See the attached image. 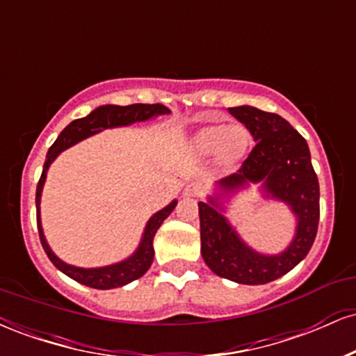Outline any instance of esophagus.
Returning a JSON list of instances; mask_svg holds the SVG:
<instances>
[{"mask_svg":"<svg viewBox=\"0 0 356 356\" xmlns=\"http://www.w3.org/2000/svg\"><path fill=\"white\" fill-rule=\"evenodd\" d=\"M201 194L202 187L199 186V184H189V186H186V189H184V195H186V197H199Z\"/></svg>","mask_w":356,"mask_h":356,"instance_id":"esophagus-1","label":"esophagus"}]
</instances>
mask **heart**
<instances>
[{
  "label": "heart",
  "mask_w": 356,
  "mask_h": 356,
  "mask_svg": "<svg viewBox=\"0 0 356 356\" xmlns=\"http://www.w3.org/2000/svg\"><path fill=\"white\" fill-rule=\"evenodd\" d=\"M192 144L202 155L218 152L220 164L231 165L246 154L249 134L241 125H209L195 134Z\"/></svg>",
  "instance_id": "heart-1"
}]
</instances>
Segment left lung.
<instances>
[{
  "label": "left lung",
  "mask_w": 356,
  "mask_h": 356,
  "mask_svg": "<svg viewBox=\"0 0 356 356\" xmlns=\"http://www.w3.org/2000/svg\"><path fill=\"white\" fill-rule=\"evenodd\" d=\"M229 113L246 125L256 145L238 172L220 179L224 194L263 182L266 195L283 201L295 212V239L283 252L261 254L239 238L220 214L219 197L199 202L201 252L212 273L239 284H266L291 271L312 249L320 220V184L312 165L308 144L277 113L243 105Z\"/></svg>",
  "instance_id": "obj_1"
}]
</instances>
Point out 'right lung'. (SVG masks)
Wrapping results in <instances>:
<instances>
[{
  "instance_id": "obj_1",
  "label": "right lung",
  "mask_w": 356,
  "mask_h": 356,
  "mask_svg": "<svg viewBox=\"0 0 356 356\" xmlns=\"http://www.w3.org/2000/svg\"><path fill=\"white\" fill-rule=\"evenodd\" d=\"M165 113H170V110L161 104H134L127 105V107H120V105H102V107L93 110L90 115L83 118H76L72 124L65 127V129L61 130L58 138L55 140V144H53L50 147V150H48L42 177H40L38 186H36V224H38L40 241H42V246L44 249V252H47V256L50 257L51 263L55 264L61 273H65L68 277L75 280L76 283L90 286V288L95 289H112L132 283V281L144 276L154 261L155 232L161 227V224L169 218L170 212L174 211L175 206H177V201H172L169 206L164 207L162 211L155 212L152 218L149 219L137 251L130 257L122 261V263L110 264V266L104 268H76L72 266V264L63 263L60 257L53 254V251L50 246H48L47 239H44L43 236L42 219H40V201H42V191L44 179H47L48 167H50L51 162L58 157L60 152H63L68 147L75 145L76 142L93 136V134H99L105 129H112V127H122L136 124V122H144L152 117L165 115Z\"/></svg>"
}]
</instances>
